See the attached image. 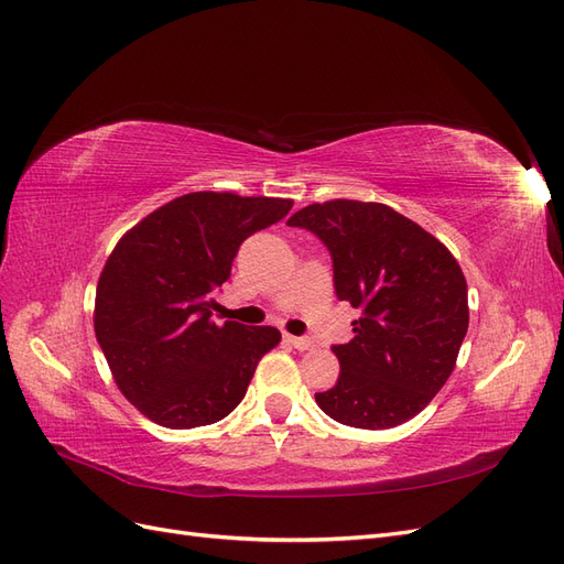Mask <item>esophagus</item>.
<instances>
[{
    "label": "esophagus",
    "instance_id": "1",
    "mask_svg": "<svg viewBox=\"0 0 564 564\" xmlns=\"http://www.w3.org/2000/svg\"><path fill=\"white\" fill-rule=\"evenodd\" d=\"M285 340L291 343L295 349H300V351H310V349H314V340H312V337H295V335H285Z\"/></svg>",
    "mask_w": 564,
    "mask_h": 564
}]
</instances>
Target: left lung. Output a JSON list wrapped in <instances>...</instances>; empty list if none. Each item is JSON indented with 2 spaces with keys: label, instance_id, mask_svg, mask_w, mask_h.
Returning <instances> with one entry per match:
<instances>
[{
  "label": "left lung",
  "instance_id": "left-lung-1",
  "mask_svg": "<svg viewBox=\"0 0 564 564\" xmlns=\"http://www.w3.org/2000/svg\"><path fill=\"white\" fill-rule=\"evenodd\" d=\"M288 227L324 240L337 297L361 310L351 340L333 347L340 378L316 392L318 409L364 430L411 421L444 388L468 333V285L456 257L382 203H314Z\"/></svg>",
  "mask_w": 564,
  "mask_h": 564
}]
</instances>
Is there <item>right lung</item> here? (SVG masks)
Segmentation results:
<instances>
[{"label":"right lung","mask_w":564,"mask_h":564,"mask_svg":"<svg viewBox=\"0 0 564 564\" xmlns=\"http://www.w3.org/2000/svg\"><path fill=\"white\" fill-rule=\"evenodd\" d=\"M293 200L196 191L143 217L112 248L96 285L94 333L112 380L149 421L188 430L221 421L281 343L271 326H217L215 291L240 243Z\"/></svg>","instance_id":"right-lung-1"}]
</instances>
